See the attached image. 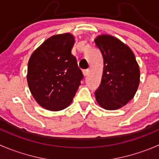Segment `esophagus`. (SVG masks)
Here are the masks:
<instances>
[{
	"label": "esophagus",
	"mask_w": 159,
	"mask_h": 159,
	"mask_svg": "<svg viewBox=\"0 0 159 159\" xmlns=\"http://www.w3.org/2000/svg\"><path fill=\"white\" fill-rule=\"evenodd\" d=\"M89 69H86V70H83V75H84V76H87V75H89Z\"/></svg>",
	"instance_id": "34e87169"
}]
</instances>
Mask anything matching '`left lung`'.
Returning a JSON list of instances; mask_svg holds the SVG:
<instances>
[{
	"instance_id": "1",
	"label": "left lung",
	"mask_w": 159,
	"mask_h": 159,
	"mask_svg": "<svg viewBox=\"0 0 159 159\" xmlns=\"http://www.w3.org/2000/svg\"><path fill=\"white\" fill-rule=\"evenodd\" d=\"M95 45L104 62L101 84L95 98L101 107L114 110L125 106L134 96L140 82V69L130 47L109 35H98Z\"/></svg>"
}]
</instances>
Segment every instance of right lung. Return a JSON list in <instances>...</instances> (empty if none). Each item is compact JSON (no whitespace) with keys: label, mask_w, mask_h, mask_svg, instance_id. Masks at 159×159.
<instances>
[{"label":"right lung","mask_w":159,"mask_h":159,"mask_svg":"<svg viewBox=\"0 0 159 159\" xmlns=\"http://www.w3.org/2000/svg\"><path fill=\"white\" fill-rule=\"evenodd\" d=\"M75 37L55 35L44 41L29 58L27 81L35 101L44 109L67 108L83 79V74L71 54Z\"/></svg>","instance_id":"1"}]
</instances>
